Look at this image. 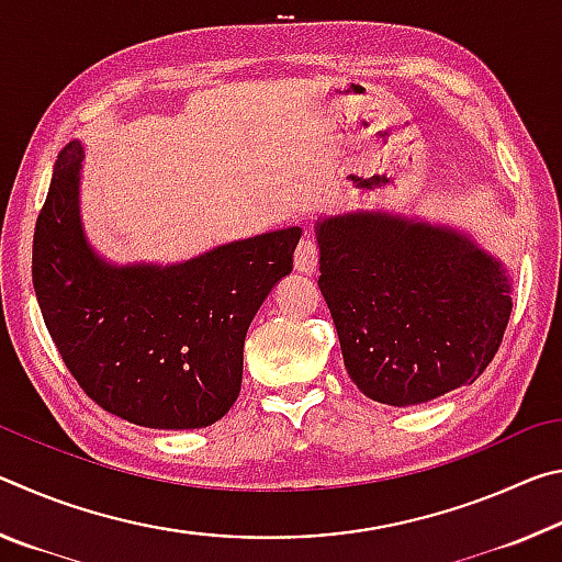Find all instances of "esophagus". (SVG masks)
<instances>
[{
  "instance_id": "1",
  "label": "esophagus",
  "mask_w": 562,
  "mask_h": 562,
  "mask_svg": "<svg viewBox=\"0 0 562 562\" xmlns=\"http://www.w3.org/2000/svg\"><path fill=\"white\" fill-rule=\"evenodd\" d=\"M317 262H319L317 243L312 240V237H302L297 250H294V270L304 272V274H312L317 270Z\"/></svg>"
}]
</instances>
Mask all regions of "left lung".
<instances>
[{
    "label": "left lung",
    "mask_w": 562,
    "mask_h": 562,
    "mask_svg": "<svg viewBox=\"0 0 562 562\" xmlns=\"http://www.w3.org/2000/svg\"><path fill=\"white\" fill-rule=\"evenodd\" d=\"M319 290L347 374L389 406L473 384L501 347L510 274L469 233L386 211L319 217Z\"/></svg>",
    "instance_id": "8db88e82"
}]
</instances>
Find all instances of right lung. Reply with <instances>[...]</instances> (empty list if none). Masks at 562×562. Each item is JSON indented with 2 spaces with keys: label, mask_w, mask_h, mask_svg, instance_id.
Instances as JSON below:
<instances>
[{
  "label": "right lung",
  "mask_w": 562,
  "mask_h": 562,
  "mask_svg": "<svg viewBox=\"0 0 562 562\" xmlns=\"http://www.w3.org/2000/svg\"><path fill=\"white\" fill-rule=\"evenodd\" d=\"M83 146L56 158L34 231L32 280L46 329L79 386L146 429H203L240 394L252 317L284 274L300 227L213 247L173 265H116L87 240Z\"/></svg>",
  "instance_id": "add662e5"
}]
</instances>
